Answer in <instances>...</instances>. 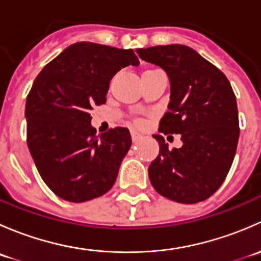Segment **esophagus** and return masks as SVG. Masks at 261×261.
I'll list each match as a JSON object with an SVG mask.
<instances>
[{"mask_svg":"<svg viewBox=\"0 0 261 261\" xmlns=\"http://www.w3.org/2000/svg\"><path fill=\"white\" fill-rule=\"evenodd\" d=\"M140 138H141V134L139 133V131L131 130V139H133L134 143H135V141H138Z\"/></svg>","mask_w":261,"mask_h":261,"instance_id":"obj_1","label":"esophagus"}]
</instances>
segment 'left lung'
<instances>
[{"label": "left lung", "instance_id": "1", "mask_svg": "<svg viewBox=\"0 0 261 261\" xmlns=\"http://www.w3.org/2000/svg\"><path fill=\"white\" fill-rule=\"evenodd\" d=\"M136 53L167 72L170 101L159 133L179 134L183 143L169 149L162 135H152L159 155L150 164L149 179L168 199L204 201L223 183L238 147V105L230 82L189 46L158 45Z\"/></svg>", "mask_w": 261, "mask_h": 261}]
</instances>
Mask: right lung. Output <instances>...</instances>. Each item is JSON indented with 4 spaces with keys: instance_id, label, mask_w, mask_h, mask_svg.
Wrapping results in <instances>:
<instances>
[{
    "instance_id": "right-lung-1",
    "label": "right lung",
    "mask_w": 261,
    "mask_h": 261,
    "mask_svg": "<svg viewBox=\"0 0 261 261\" xmlns=\"http://www.w3.org/2000/svg\"><path fill=\"white\" fill-rule=\"evenodd\" d=\"M139 64L133 49L81 41L34 81L25 106L28 146L40 177L60 198L81 203L115 184L131 146L130 133L115 127L97 136L89 111L106 102L118 70Z\"/></svg>"
}]
</instances>
